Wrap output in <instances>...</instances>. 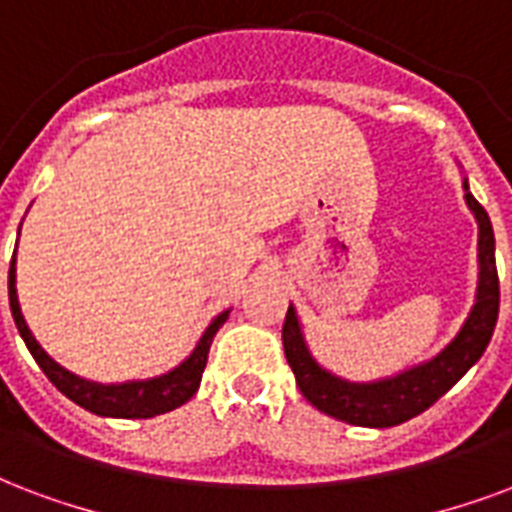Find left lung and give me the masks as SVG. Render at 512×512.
I'll use <instances>...</instances> for the list:
<instances>
[{"instance_id":"8db88e82","label":"left lung","mask_w":512,"mask_h":512,"mask_svg":"<svg viewBox=\"0 0 512 512\" xmlns=\"http://www.w3.org/2000/svg\"><path fill=\"white\" fill-rule=\"evenodd\" d=\"M464 199L478 218V294L459 334L434 359L418 364L413 370L399 372L394 378L375 380V383H351V380L334 378L332 372L318 367V361L310 356L302 329H299L297 310L288 307L286 324H283V351H286L288 367L297 375L302 397L321 413L345 424L372 426V429L405 424L418 413H424L426 407H432L483 356L499 315L494 229H491L489 213L470 194L467 180H464Z\"/></svg>"}]
</instances>
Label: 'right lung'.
Returning a JSON list of instances; mask_svg holds the SVG:
<instances>
[{
  "mask_svg": "<svg viewBox=\"0 0 512 512\" xmlns=\"http://www.w3.org/2000/svg\"><path fill=\"white\" fill-rule=\"evenodd\" d=\"M7 291H10V310H13L15 326H18V332H21L26 348L32 351L34 361L40 364V370L45 372L53 386L59 388L64 397L72 399L75 405L86 407L88 413H96V416L107 418H153L161 416V413H169V410H175V407L180 405H186L188 399L197 394L215 332H218V329L224 326L226 318H229V310L218 315V318H213V324L205 329V334H202V340H199V345L194 348V353H191L180 367L167 372V375H159V378L151 380H132V383L102 386V383H91V380L78 378V375H72V372H67L64 367H59L48 353L42 351L40 343L34 340L32 332H29V326L23 321L21 305H18V294H15V256L13 261H10Z\"/></svg>",
  "mask_w": 512,
  "mask_h": 512,
  "instance_id": "1",
  "label": "right lung"
}]
</instances>
